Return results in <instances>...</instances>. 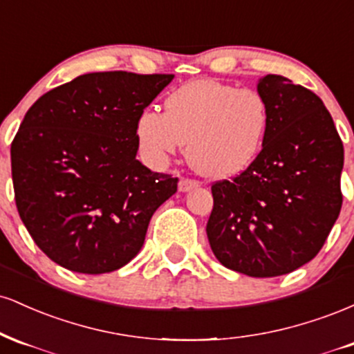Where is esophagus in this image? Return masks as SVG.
I'll use <instances>...</instances> for the list:
<instances>
[{
    "label": "esophagus",
    "mask_w": 354,
    "mask_h": 354,
    "mask_svg": "<svg viewBox=\"0 0 354 354\" xmlns=\"http://www.w3.org/2000/svg\"><path fill=\"white\" fill-rule=\"evenodd\" d=\"M198 186H200V181H196V180H188V178H183V180L180 181V191H183V193H185V191L198 188Z\"/></svg>",
    "instance_id": "esophagus-1"
}]
</instances>
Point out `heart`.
<instances>
[{
  "label": "heart",
  "instance_id": "b5f03b06",
  "mask_svg": "<svg viewBox=\"0 0 354 354\" xmlns=\"http://www.w3.org/2000/svg\"><path fill=\"white\" fill-rule=\"evenodd\" d=\"M270 106L256 89L196 80L173 89L165 113L146 108L135 123L140 151L163 166L183 145L198 173L231 178L254 163L270 128Z\"/></svg>",
  "mask_w": 354,
  "mask_h": 354
}]
</instances>
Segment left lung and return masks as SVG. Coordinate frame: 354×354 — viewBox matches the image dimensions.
Listing matches in <instances>:
<instances>
[{
    "instance_id": "1",
    "label": "left lung",
    "mask_w": 354,
    "mask_h": 354,
    "mask_svg": "<svg viewBox=\"0 0 354 354\" xmlns=\"http://www.w3.org/2000/svg\"><path fill=\"white\" fill-rule=\"evenodd\" d=\"M270 128L256 161L213 183L206 234L223 266L273 278L311 261L339 216L343 141L323 101L279 75L259 80Z\"/></svg>"
}]
</instances>
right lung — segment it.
Wrapping results in <instances>:
<instances>
[{"instance_id":"1","label":"right lung","mask_w":354,"mask_h":354,"mask_svg":"<svg viewBox=\"0 0 354 354\" xmlns=\"http://www.w3.org/2000/svg\"><path fill=\"white\" fill-rule=\"evenodd\" d=\"M174 75L104 71L44 93L11 143L15 201L28 233L66 270L101 274L140 253L178 178L136 160V118Z\"/></svg>"}]
</instances>
